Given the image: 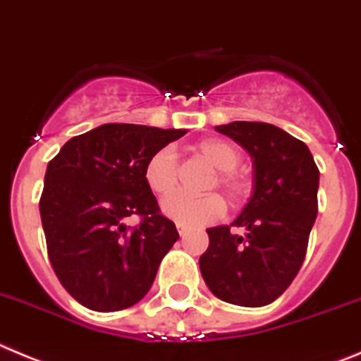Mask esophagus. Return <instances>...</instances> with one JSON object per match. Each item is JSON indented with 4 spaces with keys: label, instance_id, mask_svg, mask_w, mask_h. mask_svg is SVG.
I'll use <instances>...</instances> for the list:
<instances>
[{
    "label": "esophagus",
    "instance_id": "esophagus-1",
    "mask_svg": "<svg viewBox=\"0 0 361 361\" xmlns=\"http://www.w3.org/2000/svg\"><path fill=\"white\" fill-rule=\"evenodd\" d=\"M176 228H178V232H180L181 237H185L188 233V226L187 225H181V223H176Z\"/></svg>",
    "mask_w": 361,
    "mask_h": 361
}]
</instances>
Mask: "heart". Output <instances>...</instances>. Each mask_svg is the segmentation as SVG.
<instances>
[{
  "instance_id": "b5f03b06",
  "label": "heart",
  "mask_w": 361,
  "mask_h": 361,
  "mask_svg": "<svg viewBox=\"0 0 361 361\" xmlns=\"http://www.w3.org/2000/svg\"><path fill=\"white\" fill-rule=\"evenodd\" d=\"M194 152L203 158L210 167L216 169V176L210 178L207 188L219 187L225 192L232 207H241L252 196V180L245 173L237 171L241 152L235 145L219 138H207L194 145ZM144 180L154 196L169 197L178 187V164L171 149H160L147 160L144 169ZM225 212V201L217 194L190 197L185 194L169 197L164 203V214L181 225L200 226L210 225Z\"/></svg>"
}]
</instances>
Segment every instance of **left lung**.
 <instances>
[{
  "label": "left lung",
  "mask_w": 361,
  "mask_h": 361,
  "mask_svg": "<svg viewBox=\"0 0 361 361\" xmlns=\"http://www.w3.org/2000/svg\"><path fill=\"white\" fill-rule=\"evenodd\" d=\"M216 131L252 157L253 188L232 225L207 228L201 275L221 300L261 307L284 293L304 262L320 173L307 145L277 126L230 122Z\"/></svg>",
  "instance_id": "left-lung-1"
}]
</instances>
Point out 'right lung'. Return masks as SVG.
Returning <instances> with one entry per match:
<instances>
[{
	"label": "right lung",
	"mask_w": 361,
	"mask_h": 361,
	"mask_svg": "<svg viewBox=\"0 0 361 361\" xmlns=\"http://www.w3.org/2000/svg\"><path fill=\"white\" fill-rule=\"evenodd\" d=\"M185 133L104 124L73 136L48 164L39 201L48 257L64 290L87 310L109 313L140 302L178 241L144 169ZM129 215L141 225L126 226Z\"/></svg>",
	"instance_id": "add662e5"
}]
</instances>
